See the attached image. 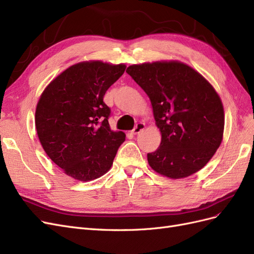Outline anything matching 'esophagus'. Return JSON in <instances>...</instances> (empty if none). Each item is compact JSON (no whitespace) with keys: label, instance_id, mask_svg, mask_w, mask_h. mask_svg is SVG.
Listing matches in <instances>:
<instances>
[{"label":"esophagus","instance_id":"obj_1","mask_svg":"<svg viewBox=\"0 0 254 254\" xmlns=\"http://www.w3.org/2000/svg\"><path fill=\"white\" fill-rule=\"evenodd\" d=\"M145 129V124L144 123H137V124L134 126V128L132 129V133L133 134H137V133H140L141 131H143V130Z\"/></svg>","mask_w":254,"mask_h":254}]
</instances>
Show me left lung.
Returning a JSON list of instances; mask_svg holds the SVG:
<instances>
[{
    "mask_svg": "<svg viewBox=\"0 0 254 254\" xmlns=\"http://www.w3.org/2000/svg\"><path fill=\"white\" fill-rule=\"evenodd\" d=\"M126 72L148 95L162 140L147 153L150 167L172 179L195 174L222 141L220 97L202 75L178 61L133 64Z\"/></svg>",
    "mask_w": 254,
    "mask_h": 254,
    "instance_id": "obj_1",
    "label": "left lung"
}]
</instances>
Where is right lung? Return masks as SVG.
Returning a JSON list of instances; mask_svg holds the SVG:
<instances>
[{
    "mask_svg": "<svg viewBox=\"0 0 254 254\" xmlns=\"http://www.w3.org/2000/svg\"><path fill=\"white\" fill-rule=\"evenodd\" d=\"M125 64L87 61L66 68L45 88L35 123L44 151L64 172L90 181L110 170L125 133L109 126L104 95L124 74Z\"/></svg>",
    "mask_w": 254,
    "mask_h": 254,
    "instance_id": "1",
    "label": "right lung"
}]
</instances>
